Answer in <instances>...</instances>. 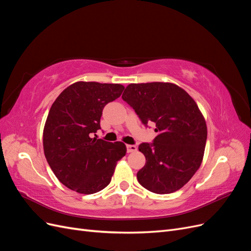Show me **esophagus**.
<instances>
[{
    "label": "esophagus",
    "instance_id": "1",
    "mask_svg": "<svg viewBox=\"0 0 251 251\" xmlns=\"http://www.w3.org/2000/svg\"><path fill=\"white\" fill-rule=\"evenodd\" d=\"M126 151H127V153H134V151H137V147H136V146H131V144H127V146H126Z\"/></svg>",
    "mask_w": 251,
    "mask_h": 251
}]
</instances>
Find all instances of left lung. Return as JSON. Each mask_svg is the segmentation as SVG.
I'll return each instance as SVG.
<instances>
[{
	"mask_svg": "<svg viewBox=\"0 0 251 251\" xmlns=\"http://www.w3.org/2000/svg\"><path fill=\"white\" fill-rule=\"evenodd\" d=\"M142 124L154 123V142L141 143L146 165L137 173L139 183L156 194L183 187L199 170L207 126L198 104L185 90L172 82L130 83L123 94Z\"/></svg>",
	"mask_w": 251,
	"mask_h": 251,
	"instance_id": "obj_1",
	"label": "left lung"
}]
</instances>
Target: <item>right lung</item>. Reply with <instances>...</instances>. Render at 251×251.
<instances>
[{
  "mask_svg": "<svg viewBox=\"0 0 251 251\" xmlns=\"http://www.w3.org/2000/svg\"><path fill=\"white\" fill-rule=\"evenodd\" d=\"M124 89L119 83L77 81L51 105L43 132L45 157L56 178L74 192L91 195L108 186L126 153L124 142L97 139L95 134L104 105Z\"/></svg>",
  "mask_w": 251,
  "mask_h": 251,
  "instance_id": "1",
  "label": "right lung"
}]
</instances>
